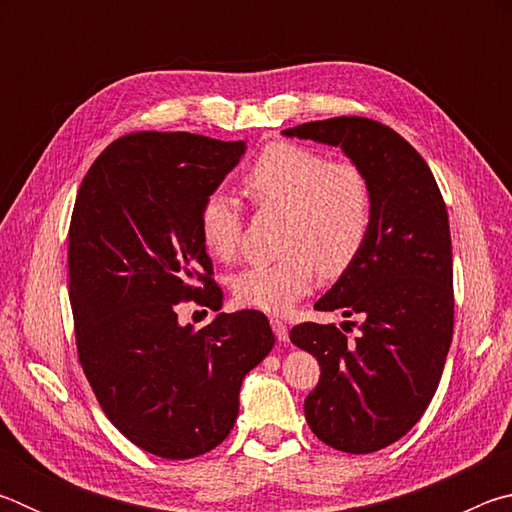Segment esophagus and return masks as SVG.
Masks as SVG:
<instances>
[{
    "mask_svg": "<svg viewBox=\"0 0 512 512\" xmlns=\"http://www.w3.org/2000/svg\"><path fill=\"white\" fill-rule=\"evenodd\" d=\"M271 327H273V332H275V336H277V341H289V327H287V323H284V320H280V318H271Z\"/></svg>",
    "mask_w": 512,
    "mask_h": 512,
    "instance_id": "esophagus-1",
    "label": "esophagus"
}]
</instances>
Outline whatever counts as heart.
Instances as JSON below:
<instances>
[{
  "label": "heart",
  "mask_w": 512,
  "mask_h": 512,
  "mask_svg": "<svg viewBox=\"0 0 512 512\" xmlns=\"http://www.w3.org/2000/svg\"><path fill=\"white\" fill-rule=\"evenodd\" d=\"M244 189L262 210L284 212L282 250L273 262L246 266L232 280L239 305L284 314L314 287L316 271L336 275L366 244L375 216V194L363 169L329 162L327 155L298 144L266 146L244 178ZM207 253L232 262L241 248L237 198L214 192L198 212Z\"/></svg>",
  "instance_id": "obj_1"
}]
</instances>
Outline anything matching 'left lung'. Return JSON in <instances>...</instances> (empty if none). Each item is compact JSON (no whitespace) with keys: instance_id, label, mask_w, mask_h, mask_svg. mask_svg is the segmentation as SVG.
<instances>
[{"instance_id":"8db88e82","label":"left lung","mask_w":512,"mask_h":512,"mask_svg":"<svg viewBox=\"0 0 512 512\" xmlns=\"http://www.w3.org/2000/svg\"><path fill=\"white\" fill-rule=\"evenodd\" d=\"M282 135L339 146L375 194L366 244L314 305L359 316L361 334L302 323L289 339L320 366L305 400L311 431L339 452H377L422 418L443 375L454 329L447 207L422 155L379 121L334 117Z\"/></svg>"}]
</instances>
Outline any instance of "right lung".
<instances>
[{
	"label": "right lung",
	"mask_w": 512,
	"mask_h": 512,
	"mask_svg": "<svg viewBox=\"0 0 512 512\" xmlns=\"http://www.w3.org/2000/svg\"><path fill=\"white\" fill-rule=\"evenodd\" d=\"M244 153L241 140L126 135L94 160L69 223V302L85 377L131 443L171 461L223 443L241 381L275 345L255 309L216 314L201 329L178 323V302L223 305L198 212Z\"/></svg>",
	"instance_id": "1"
}]
</instances>
